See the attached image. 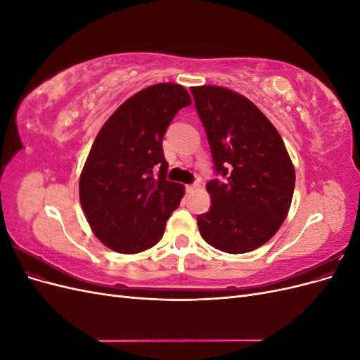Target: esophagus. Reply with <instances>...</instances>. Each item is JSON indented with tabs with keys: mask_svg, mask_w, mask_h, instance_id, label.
Masks as SVG:
<instances>
[{
	"mask_svg": "<svg viewBox=\"0 0 360 360\" xmlns=\"http://www.w3.org/2000/svg\"><path fill=\"white\" fill-rule=\"evenodd\" d=\"M200 186L198 183H193V184H186V192H192V191H195Z\"/></svg>",
	"mask_w": 360,
	"mask_h": 360,
	"instance_id": "34e87169",
	"label": "esophagus"
}]
</instances>
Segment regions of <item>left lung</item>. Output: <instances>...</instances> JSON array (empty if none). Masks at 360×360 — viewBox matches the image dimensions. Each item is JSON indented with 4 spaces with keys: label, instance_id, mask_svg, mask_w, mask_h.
Returning a JSON list of instances; mask_svg holds the SVG:
<instances>
[{
    "label": "left lung",
    "instance_id": "8db88e82",
    "mask_svg": "<svg viewBox=\"0 0 360 360\" xmlns=\"http://www.w3.org/2000/svg\"><path fill=\"white\" fill-rule=\"evenodd\" d=\"M214 172L212 207L197 217L201 237L226 254L250 252L276 234L288 214L296 172L275 126L245 96L216 85L192 86Z\"/></svg>",
    "mask_w": 360,
    "mask_h": 360
}]
</instances>
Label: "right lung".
Returning <instances> with one entry per match:
<instances>
[{"label": "right lung", "mask_w": 360, "mask_h": 360, "mask_svg": "<svg viewBox=\"0 0 360 360\" xmlns=\"http://www.w3.org/2000/svg\"><path fill=\"white\" fill-rule=\"evenodd\" d=\"M191 103L183 85H151L129 97L97 134L81 172L79 200L96 237L115 252L155 246L179 207L184 186L167 180L162 138Z\"/></svg>", "instance_id": "add662e5"}]
</instances>
